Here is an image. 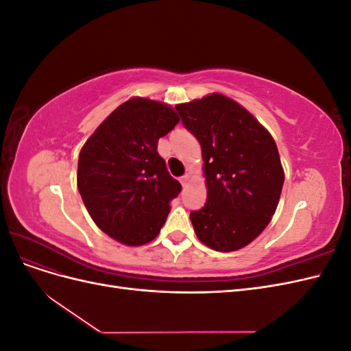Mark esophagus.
<instances>
[{"label":"esophagus","instance_id":"1","mask_svg":"<svg viewBox=\"0 0 351 351\" xmlns=\"http://www.w3.org/2000/svg\"><path fill=\"white\" fill-rule=\"evenodd\" d=\"M189 180H190V174H184L182 178H180V183H182L183 186H187Z\"/></svg>","mask_w":351,"mask_h":351}]
</instances>
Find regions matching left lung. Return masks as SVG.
Returning <instances> with one entry per match:
<instances>
[{
  "mask_svg": "<svg viewBox=\"0 0 351 351\" xmlns=\"http://www.w3.org/2000/svg\"><path fill=\"white\" fill-rule=\"evenodd\" d=\"M202 147L208 200L190 214L197 239L217 252L247 246L277 210L284 168L271 133L222 93L177 104Z\"/></svg>",
  "mask_w": 351,
  "mask_h": 351,
  "instance_id": "8db88e82",
  "label": "left lung"
}]
</instances>
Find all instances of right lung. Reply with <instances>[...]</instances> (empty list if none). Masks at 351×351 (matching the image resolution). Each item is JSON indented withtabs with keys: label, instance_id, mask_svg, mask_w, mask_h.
Returning <instances> with one entry per match:
<instances>
[{
	"label": "right lung",
	"instance_id": "1",
	"mask_svg": "<svg viewBox=\"0 0 351 351\" xmlns=\"http://www.w3.org/2000/svg\"><path fill=\"white\" fill-rule=\"evenodd\" d=\"M178 121L168 104L133 97L98 125L79 154L84 206L105 234L125 246L152 241L182 190L156 151L159 137Z\"/></svg>",
	"mask_w": 351,
	"mask_h": 351
}]
</instances>
